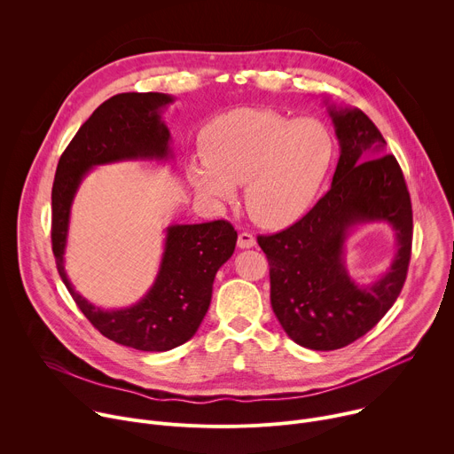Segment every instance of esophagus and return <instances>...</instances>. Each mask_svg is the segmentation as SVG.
<instances>
[{
  "label": "esophagus",
  "mask_w": 454,
  "mask_h": 454,
  "mask_svg": "<svg viewBox=\"0 0 454 454\" xmlns=\"http://www.w3.org/2000/svg\"><path fill=\"white\" fill-rule=\"evenodd\" d=\"M254 244H256V240H254L253 233H247V231H242V233L239 235V239H237V246H239L240 249H249V247H253Z\"/></svg>",
  "instance_id": "esophagus-1"
}]
</instances>
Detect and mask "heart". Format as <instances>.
<instances>
[{
    "instance_id": "b5f03b06",
    "label": "heart",
    "mask_w": 454,
    "mask_h": 454,
    "mask_svg": "<svg viewBox=\"0 0 454 454\" xmlns=\"http://www.w3.org/2000/svg\"><path fill=\"white\" fill-rule=\"evenodd\" d=\"M201 160L186 176L201 198L228 203L244 184L249 215L266 228L301 219L325 183L336 142L317 118H289L271 109H233L207 123Z\"/></svg>"
}]
</instances>
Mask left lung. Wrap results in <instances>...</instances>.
<instances>
[{
    "mask_svg": "<svg viewBox=\"0 0 454 454\" xmlns=\"http://www.w3.org/2000/svg\"><path fill=\"white\" fill-rule=\"evenodd\" d=\"M325 104L341 149L331 190L293 226L256 237L270 262L273 312L310 350L343 348L377 325L403 291L413 237L410 192L379 129L357 107ZM368 222L395 228L398 253L379 281L359 286L344 268V242Z\"/></svg>",
    "mask_w": 454,
    "mask_h": 454,
    "instance_id": "1",
    "label": "left lung"
}]
</instances>
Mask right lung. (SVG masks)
Segmentation results:
<instances>
[{
  "label": "right lung",
  "instance_id": "add662e5",
  "mask_svg": "<svg viewBox=\"0 0 454 454\" xmlns=\"http://www.w3.org/2000/svg\"><path fill=\"white\" fill-rule=\"evenodd\" d=\"M172 102L165 93H120L100 104L62 153L51 188V249L64 286L100 334L144 352L172 350L198 333L215 273L235 251L233 226L228 221L168 226L154 284L138 303L113 310L74 289L64 271V249L74 198L93 167L172 158L170 131L161 120Z\"/></svg>",
  "mask_w": 454,
  "mask_h": 454
}]
</instances>
